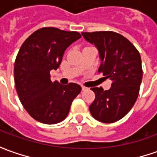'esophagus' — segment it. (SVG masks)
<instances>
[{
	"label": "esophagus",
	"mask_w": 157,
	"mask_h": 157,
	"mask_svg": "<svg viewBox=\"0 0 157 157\" xmlns=\"http://www.w3.org/2000/svg\"><path fill=\"white\" fill-rule=\"evenodd\" d=\"M81 89H82V91H86V89H87V88L86 87V86H82Z\"/></svg>",
	"instance_id": "1"
}]
</instances>
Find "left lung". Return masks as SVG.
Here are the masks:
<instances>
[{"label": "left lung", "mask_w": 157, "mask_h": 157, "mask_svg": "<svg viewBox=\"0 0 157 157\" xmlns=\"http://www.w3.org/2000/svg\"><path fill=\"white\" fill-rule=\"evenodd\" d=\"M88 43L99 51V72L113 83L109 90L92 87L95 100L89 106L91 114L104 123L123 118L135 105L142 79V59L136 48L123 36L113 31L82 32Z\"/></svg>", "instance_id": "8db88e82"}]
</instances>
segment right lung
I'll use <instances>...</instances> for the list:
<instances>
[{
	"label": "right lung",
	"instance_id": "right-lung-1",
	"mask_svg": "<svg viewBox=\"0 0 157 157\" xmlns=\"http://www.w3.org/2000/svg\"><path fill=\"white\" fill-rule=\"evenodd\" d=\"M80 37L76 31L42 28L21 46L14 67L15 88L23 107L36 121L44 124L63 121L80 93L79 85L52 82L50 74L59 67L65 50Z\"/></svg>",
	"mask_w": 157,
	"mask_h": 157
}]
</instances>
